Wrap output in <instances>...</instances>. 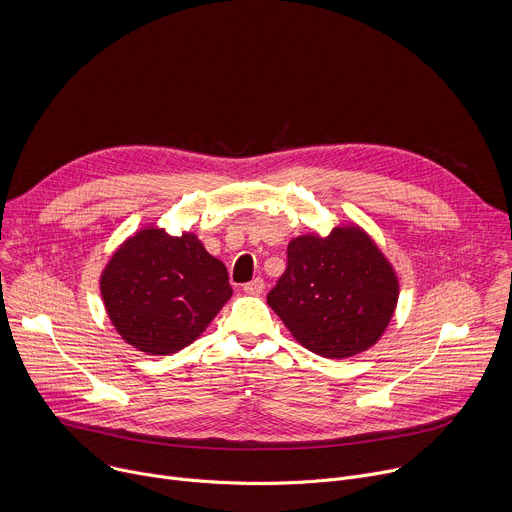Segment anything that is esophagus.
<instances>
[{
	"label": "esophagus",
	"mask_w": 512,
	"mask_h": 512,
	"mask_svg": "<svg viewBox=\"0 0 512 512\" xmlns=\"http://www.w3.org/2000/svg\"><path fill=\"white\" fill-rule=\"evenodd\" d=\"M263 289H265V283L261 277H255L249 283H245V291L249 296H259V294H263Z\"/></svg>",
	"instance_id": "obj_1"
}]
</instances>
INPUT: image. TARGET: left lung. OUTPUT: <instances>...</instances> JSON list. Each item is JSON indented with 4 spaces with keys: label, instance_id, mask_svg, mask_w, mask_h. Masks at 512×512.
Masks as SVG:
<instances>
[{
    "label": "left lung",
    "instance_id": "8db88e82",
    "mask_svg": "<svg viewBox=\"0 0 512 512\" xmlns=\"http://www.w3.org/2000/svg\"><path fill=\"white\" fill-rule=\"evenodd\" d=\"M399 298L397 275L362 229L302 235L287 245V267L267 304L304 348L346 358L371 348Z\"/></svg>",
    "mask_w": 512,
    "mask_h": 512
}]
</instances>
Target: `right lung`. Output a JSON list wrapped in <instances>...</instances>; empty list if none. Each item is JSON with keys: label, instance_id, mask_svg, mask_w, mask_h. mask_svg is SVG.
I'll list each match as a JSON object with an SVG mask.
<instances>
[{"label": "right lung", "instance_id": "obj_1", "mask_svg": "<svg viewBox=\"0 0 512 512\" xmlns=\"http://www.w3.org/2000/svg\"><path fill=\"white\" fill-rule=\"evenodd\" d=\"M111 324L133 348L164 356L192 344L233 296L223 261L194 233L145 227L129 237L101 273Z\"/></svg>", "mask_w": 512, "mask_h": 512}]
</instances>
